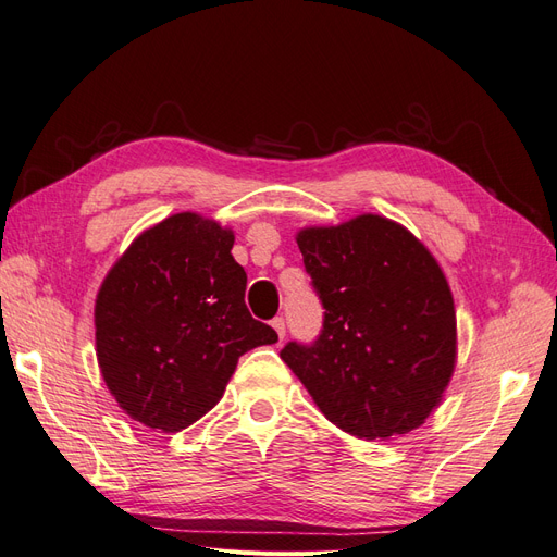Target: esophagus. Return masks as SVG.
Instances as JSON below:
<instances>
[{
    "mask_svg": "<svg viewBox=\"0 0 557 557\" xmlns=\"http://www.w3.org/2000/svg\"><path fill=\"white\" fill-rule=\"evenodd\" d=\"M272 327L276 330V334L283 339V336H285V318H283V315H276V318L272 320Z\"/></svg>",
    "mask_w": 557,
    "mask_h": 557,
    "instance_id": "esophagus-1",
    "label": "esophagus"
}]
</instances>
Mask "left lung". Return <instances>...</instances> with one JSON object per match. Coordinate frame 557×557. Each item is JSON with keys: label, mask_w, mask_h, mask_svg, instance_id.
Listing matches in <instances>:
<instances>
[{"label": "left lung", "mask_w": 557, "mask_h": 557, "mask_svg": "<svg viewBox=\"0 0 557 557\" xmlns=\"http://www.w3.org/2000/svg\"><path fill=\"white\" fill-rule=\"evenodd\" d=\"M297 246L323 327L309 344H285L281 360L352 436L385 440L423 425L455 367V311L440 264L381 215L301 230Z\"/></svg>", "instance_id": "left-lung-1"}]
</instances>
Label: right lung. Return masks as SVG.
I'll return each instance as SVG.
<instances>
[{
  "label": "right lung",
  "instance_id": "1",
  "mask_svg": "<svg viewBox=\"0 0 557 557\" xmlns=\"http://www.w3.org/2000/svg\"><path fill=\"white\" fill-rule=\"evenodd\" d=\"M234 234L176 213L139 234L97 295V360L111 395L146 428L178 432L223 397L246 350L278 342L250 315Z\"/></svg>",
  "mask_w": 557,
  "mask_h": 557
}]
</instances>
